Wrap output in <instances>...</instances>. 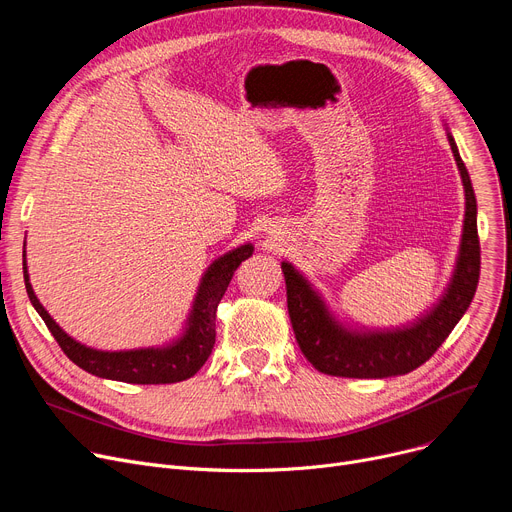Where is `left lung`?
<instances>
[{
  "instance_id": "1",
  "label": "left lung",
  "mask_w": 512,
  "mask_h": 512,
  "mask_svg": "<svg viewBox=\"0 0 512 512\" xmlns=\"http://www.w3.org/2000/svg\"><path fill=\"white\" fill-rule=\"evenodd\" d=\"M446 137L463 178L465 222L452 278L438 303L425 315L402 328H348L334 317L321 294L297 267L282 261L290 324L303 355L317 371L359 380L405 375L438 351L469 309L479 282L477 201L469 172L448 130Z\"/></svg>"
}]
</instances>
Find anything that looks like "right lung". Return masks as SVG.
<instances>
[{"label":"right lung","instance_id":"add662e5","mask_svg":"<svg viewBox=\"0 0 512 512\" xmlns=\"http://www.w3.org/2000/svg\"><path fill=\"white\" fill-rule=\"evenodd\" d=\"M253 249L255 247L251 242H247V245H240L218 257L207 267L197 288L191 313L186 317L182 334L164 346L132 348V351H97V348L80 344L78 340L68 336L39 303L29 282L26 255L22 263L24 286L51 336L58 340L66 357L80 369L97 375V378L126 384H176L193 378L211 355V348L215 344V311H218V305L236 272V267L253 255Z\"/></svg>","mask_w":512,"mask_h":512}]
</instances>
